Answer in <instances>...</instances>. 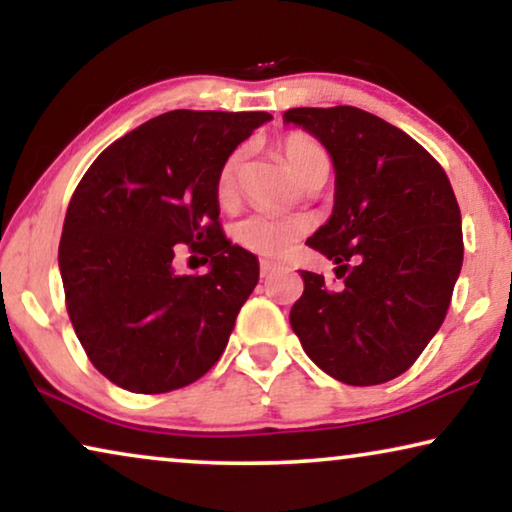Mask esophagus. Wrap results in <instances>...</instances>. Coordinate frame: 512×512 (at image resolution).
I'll return each mask as SVG.
<instances>
[{"label": "esophagus", "instance_id": "obj_1", "mask_svg": "<svg viewBox=\"0 0 512 512\" xmlns=\"http://www.w3.org/2000/svg\"><path fill=\"white\" fill-rule=\"evenodd\" d=\"M277 272V265L270 263V261H261V277H270Z\"/></svg>", "mask_w": 512, "mask_h": 512}]
</instances>
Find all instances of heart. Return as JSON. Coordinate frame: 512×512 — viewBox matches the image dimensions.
I'll return each mask as SVG.
<instances>
[{
    "label": "heart",
    "instance_id": "1",
    "mask_svg": "<svg viewBox=\"0 0 512 512\" xmlns=\"http://www.w3.org/2000/svg\"><path fill=\"white\" fill-rule=\"evenodd\" d=\"M286 163L293 170L296 177L303 174V170L312 160L326 156L324 149L317 139L303 132H291L279 142ZM244 153L237 149L223 160L216 174L214 193L219 205L228 207L233 205L237 198V186H240V170H242ZM310 230V221L305 216L298 214H284V212H254L244 216L230 230L237 247L251 251V254L263 256V258H282L289 254L300 237Z\"/></svg>",
    "mask_w": 512,
    "mask_h": 512
}]
</instances>
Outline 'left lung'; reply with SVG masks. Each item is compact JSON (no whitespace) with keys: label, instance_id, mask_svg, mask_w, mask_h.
Wrapping results in <instances>:
<instances>
[{"label":"left lung","instance_id":"1","mask_svg":"<svg viewBox=\"0 0 512 512\" xmlns=\"http://www.w3.org/2000/svg\"><path fill=\"white\" fill-rule=\"evenodd\" d=\"M286 123L331 153L335 205L307 244L333 261L340 289L300 270L291 328L335 380L373 387L405 373L443 324L464 261L461 212L438 160L356 107H300Z\"/></svg>","mask_w":512,"mask_h":512}]
</instances>
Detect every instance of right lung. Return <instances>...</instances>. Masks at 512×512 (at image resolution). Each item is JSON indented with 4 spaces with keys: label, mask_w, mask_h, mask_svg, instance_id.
<instances>
[{
    "label": "right lung",
    "mask_w": 512,
    "mask_h": 512,
    "mask_svg": "<svg viewBox=\"0 0 512 512\" xmlns=\"http://www.w3.org/2000/svg\"><path fill=\"white\" fill-rule=\"evenodd\" d=\"M265 111L160 114L107 146L69 200L58 263L65 305L88 359L132 394H165L219 361L258 261L223 235L214 184ZM186 243L210 263L181 276Z\"/></svg>",
    "instance_id": "1"
}]
</instances>
